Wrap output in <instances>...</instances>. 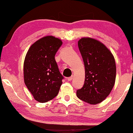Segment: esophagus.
I'll use <instances>...</instances> for the list:
<instances>
[{
  "instance_id": "esophagus-1",
  "label": "esophagus",
  "mask_w": 133,
  "mask_h": 133,
  "mask_svg": "<svg viewBox=\"0 0 133 133\" xmlns=\"http://www.w3.org/2000/svg\"><path fill=\"white\" fill-rule=\"evenodd\" d=\"M72 78H73V76H71V77H69L68 78H67V80H68L69 81H71L72 79Z\"/></svg>"
}]
</instances>
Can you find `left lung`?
<instances>
[{
    "mask_svg": "<svg viewBox=\"0 0 133 133\" xmlns=\"http://www.w3.org/2000/svg\"><path fill=\"white\" fill-rule=\"evenodd\" d=\"M78 43L85 67V80L82 88L77 91V95L89 104L99 103L110 94L114 86V57L108 48L97 39L84 37Z\"/></svg>",
    "mask_w": 133,
    "mask_h": 133,
    "instance_id": "obj_1",
    "label": "left lung"
}]
</instances>
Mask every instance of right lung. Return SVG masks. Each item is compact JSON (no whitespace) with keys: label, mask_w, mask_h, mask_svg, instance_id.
<instances>
[{"label":"right lung","mask_w":133,"mask_h":133,"mask_svg":"<svg viewBox=\"0 0 133 133\" xmlns=\"http://www.w3.org/2000/svg\"><path fill=\"white\" fill-rule=\"evenodd\" d=\"M62 44L60 39L44 36L30 46L25 56L24 83L39 102H47L59 92L63 77L59 71L55 55Z\"/></svg>","instance_id":"obj_1"}]
</instances>
